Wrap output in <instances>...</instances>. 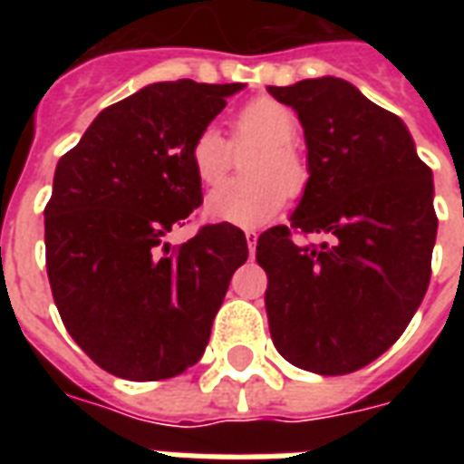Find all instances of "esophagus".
I'll return each instance as SVG.
<instances>
[{"mask_svg":"<svg viewBox=\"0 0 464 464\" xmlns=\"http://www.w3.org/2000/svg\"><path fill=\"white\" fill-rule=\"evenodd\" d=\"M246 240H247V250H250V255H255V247H257V233L246 231Z\"/></svg>","mask_w":464,"mask_h":464,"instance_id":"34e87169","label":"esophagus"}]
</instances>
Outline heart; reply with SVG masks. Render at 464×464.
<instances>
[{"label": "heart", "mask_w": 464, "mask_h": 464, "mask_svg": "<svg viewBox=\"0 0 464 464\" xmlns=\"http://www.w3.org/2000/svg\"><path fill=\"white\" fill-rule=\"evenodd\" d=\"M301 132L289 105L257 98L243 105L231 120V140L214 127H204L189 144V163L202 185H218L233 166V151L253 147L243 159V180L224 182L207 197V214L214 221L253 228L267 224L308 182V160L296 147Z\"/></svg>", "instance_id": "b5f03b06"}]
</instances>
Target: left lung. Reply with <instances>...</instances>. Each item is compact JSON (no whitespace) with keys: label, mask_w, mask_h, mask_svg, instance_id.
<instances>
[{"label":"left lung","mask_w":464,"mask_h":464,"mask_svg":"<svg viewBox=\"0 0 464 464\" xmlns=\"http://www.w3.org/2000/svg\"><path fill=\"white\" fill-rule=\"evenodd\" d=\"M267 91L298 112L310 173L291 226L257 238L272 342L304 371L353 373L395 344L429 289L431 168L402 120L344 79ZM294 232L328 240L298 246Z\"/></svg>","instance_id":"left-lung-1"}]
</instances>
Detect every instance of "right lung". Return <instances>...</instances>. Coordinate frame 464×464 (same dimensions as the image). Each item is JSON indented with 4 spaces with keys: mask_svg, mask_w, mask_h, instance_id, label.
Wrapping results in <instances>:
<instances>
[{
    "mask_svg": "<svg viewBox=\"0 0 464 464\" xmlns=\"http://www.w3.org/2000/svg\"><path fill=\"white\" fill-rule=\"evenodd\" d=\"M243 83L144 86L108 105L62 156L45 207L54 305L91 361L127 381H163L202 359L246 233L202 226L168 246L202 204L189 144Z\"/></svg>",
    "mask_w": 464,
    "mask_h": 464,
    "instance_id": "right-lung-1",
    "label": "right lung"
}]
</instances>
